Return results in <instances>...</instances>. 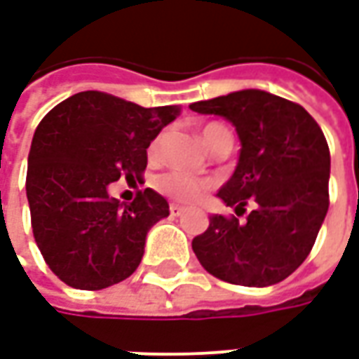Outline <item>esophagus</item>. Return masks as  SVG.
<instances>
[{
    "label": "esophagus",
    "mask_w": 359,
    "mask_h": 359,
    "mask_svg": "<svg viewBox=\"0 0 359 359\" xmlns=\"http://www.w3.org/2000/svg\"><path fill=\"white\" fill-rule=\"evenodd\" d=\"M169 211H171L172 217H180V215L184 213V208L179 205V203H171V205H169Z\"/></svg>",
    "instance_id": "1"
}]
</instances>
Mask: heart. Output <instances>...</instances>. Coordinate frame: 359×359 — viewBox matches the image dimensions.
<instances>
[{"label": "heart", "mask_w": 359, "mask_h": 359, "mask_svg": "<svg viewBox=\"0 0 359 359\" xmlns=\"http://www.w3.org/2000/svg\"><path fill=\"white\" fill-rule=\"evenodd\" d=\"M231 134L225 126L217 125V123H210L202 128V140L210 149L217 146L223 138H229ZM161 148H163V133L156 134L151 142L148 144V159L156 161L157 157L161 156ZM154 188L159 194H163L169 200H175L179 203H196L200 202L203 194L211 188V182L205 179H198L188 172L182 171H167L157 175L154 179Z\"/></svg>", "instance_id": "1"}]
</instances>
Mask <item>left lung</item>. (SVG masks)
Segmentation results:
<instances>
[{"label": "left lung", "mask_w": 359, "mask_h": 359, "mask_svg": "<svg viewBox=\"0 0 359 359\" xmlns=\"http://www.w3.org/2000/svg\"><path fill=\"white\" fill-rule=\"evenodd\" d=\"M190 109L233 123L241 157L217 196L246 221L211 215L192 241L198 262L231 285L271 286L298 269L329 210L331 154L321 126L302 105L264 90L196 102Z\"/></svg>", "instance_id": "1"}]
</instances>
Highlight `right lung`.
I'll list each match as a JSON object with an SVG mask.
<instances>
[{"mask_svg":"<svg viewBox=\"0 0 359 359\" xmlns=\"http://www.w3.org/2000/svg\"><path fill=\"white\" fill-rule=\"evenodd\" d=\"M179 111L88 90L40 121L28 154L30 221L46 264L65 285L102 290L140 265L146 234L169 215V203L146 188L123 205L109 184L121 177L142 180L148 144Z\"/></svg>","mask_w":359,"mask_h":359,"instance_id":"right-lung-1","label":"right lung"}]
</instances>
